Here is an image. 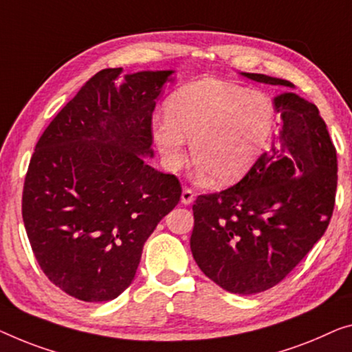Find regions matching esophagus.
Instances as JSON below:
<instances>
[{"mask_svg": "<svg viewBox=\"0 0 352 352\" xmlns=\"http://www.w3.org/2000/svg\"><path fill=\"white\" fill-rule=\"evenodd\" d=\"M194 201V191L191 188L185 186L182 191V204H185V206H190V204Z\"/></svg>", "mask_w": 352, "mask_h": 352, "instance_id": "esophagus-1", "label": "esophagus"}]
</instances>
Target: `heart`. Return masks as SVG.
I'll return each instance as SVG.
<instances>
[{"label": "heart", "instance_id": "b5f03b06", "mask_svg": "<svg viewBox=\"0 0 352 352\" xmlns=\"http://www.w3.org/2000/svg\"><path fill=\"white\" fill-rule=\"evenodd\" d=\"M167 117L153 122V139L167 167L186 160V139L199 177L218 183L242 177L265 148L275 128L272 99L235 83L204 78L177 90L166 102Z\"/></svg>", "mask_w": 352, "mask_h": 352}]
</instances>
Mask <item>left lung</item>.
<instances>
[{"label":"left lung","instance_id":"8db88e82","mask_svg":"<svg viewBox=\"0 0 352 352\" xmlns=\"http://www.w3.org/2000/svg\"><path fill=\"white\" fill-rule=\"evenodd\" d=\"M251 80L292 87L289 80L242 72ZM280 139L242 180L201 194L192 206L191 251L199 269L232 294L270 289L291 274L322 237L337 191V150L314 104L283 93Z\"/></svg>","mask_w":352,"mask_h":352}]
</instances>
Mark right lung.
<instances>
[{
  "label": "right lung",
  "instance_id": "right-lung-1",
  "mask_svg": "<svg viewBox=\"0 0 352 352\" xmlns=\"http://www.w3.org/2000/svg\"><path fill=\"white\" fill-rule=\"evenodd\" d=\"M94 74L47 126L26 172L22 214L45 276L83 302H107L134 280L146 239L180 201L153 156L151 118L172 71Z\"/></svg>",
  "mask_w": 352,
  "mask_h": 352
}]
</instances>
